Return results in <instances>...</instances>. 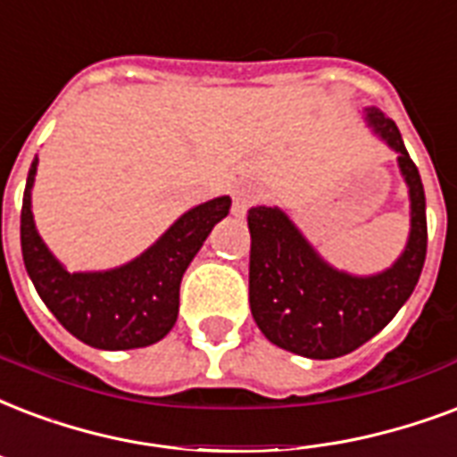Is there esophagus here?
<instances>
[{
    "label": "esophagus",
    "mask_w": 457,
    "mask_h": 457,
    "mask_svg": "<svg viewBox=\"0 0 457 457\" xmlns=\"http://www.w3.org/2000/svg\"><path fill=\"white\" fill-rule=\"evenodd\" d=\"M261 198V191L252 184H242V187H237L235 194H232V215L237 218H242L249 208H252L256 201Z\"/></svg>",
    "instance_id": "1"
}]
</instances>
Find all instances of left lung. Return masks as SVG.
Returning a JSON list of instances; mask_svg holds the SVG:
<instances>
[{
    "mask_svg": "<svg viewBox=\"0 0 457 457\" xmlns=\"http://www.w3.org/2000/svg\"><path fill=\"white\" fill-rule=\"evenodd\" d=\"M367 120L398 153L400 172L410 187L412 229L393 268L371 278L340 273L313 252L283 211L256 205L246 215L253 321L273 345L312 360L350 354L386 328L412 295L427 259V201L417 165L395 121L376 107H369Z\"/></svg>",
    "mask_w": 457,
    "mask_h": 457,
    "instance_id": "obj_1",
    "label": "left lung"
}]
</instances>
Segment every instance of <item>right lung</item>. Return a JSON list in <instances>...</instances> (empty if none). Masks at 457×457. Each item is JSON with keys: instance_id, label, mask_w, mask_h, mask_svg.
<instances>
[{"instance_id": "1", "label": "right lung", "mask_w": 457, "mask_h": 457, "mask_svg": "<svg viewBox=\"0 0 457 457\" xmlns=\"http://www.w3.org/2000/svg\"><path fill=\"white\" fill-rule=\"evenodd\" d=\"M33 160L21 205L23 263L47 309L81 343L97 350H134L158 343L179 313V283L215 222L229 213L220 196L184 213L138 259L104 273H69L35 229L30 213Z\"/></svg>"}]
</instances>
